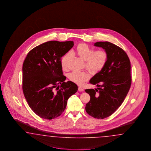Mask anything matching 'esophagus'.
Here are the masks:
<instances>
[{
  "mask_svg": "<svg viewBox=\"0 0 151 151\" xmlns=\"http://www.w3.org/2000/svg\"><path fill=\"white\" fill-rule=\"evenodd\" d=\"M78 91L80 92L83 91V88H82L81 87H78Z\"/></svg>",
  "mask_w": 151,
  "mask_h": 151,
  "instance_id": "34e87169",
  "label": "esophagus"
}]
</instances>
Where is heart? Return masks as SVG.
I'll return each instance as SVG.
<instances>
[{
  "label": "heart",
  "mask_w": 151,
  "mask_h": 151,
  "mask_svg": "<svg viewBox=\"0 0 151 151\" xmlns=\"http://www.w3.org/2000/svg\"><path fill=\"white\" fill-rule=\"evenodd\" d=\"M78 56L85 61V67L91 73H97L102 71L105 67L108 60V54L103 49L95 50L85 43L79 44L75 49ZM69 56L67 53L61 58V65L65 69L66 68V62ZM90 74L86 71H73L69 74V80L79 85H81L89 79Z\"/></svg>",
  "instance_id": "obj_1"
}]
</instances>
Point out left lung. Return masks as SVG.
Wrapping results in <instances>:
<instances>
[{"mask_svg": "<svg viewBox=\"0 0 151 151\" xmlns=\"http://www.w3.org/2000/svg\"><path fill=\"white\" fill-rule=\"evenodd\" d=\"M94 45L102 47L109 58L105 67L90 81L98 87L85 90L90 96L85 110L92 117L104 119L119 109L128 93L132 81L131 63L126 52L118 46L108 41L97 42Z\"/></svg>", "mask_w": 151, "mask_h": 151, "instance_id": "obj_1", "label": "left lung"}]
</instances>
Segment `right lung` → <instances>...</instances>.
<instances>
[{"instance_id": "obj_1", "label": "right lung", "mask_w": 151, "mask_h": 151, "mask_svg": "<svg viewBox=\"0 0 151 151\" xmlns=\"http://www.w3.org/2000/svg\"><path fill=\"white\" fill-rule=\"evenodd\" d=\"M73 41H50L30 51L23 65V93L31 109L42 119L59 117L69 97L78 90L76 84L63 75L61 58Z\"/></svg>"}]
</instances>
